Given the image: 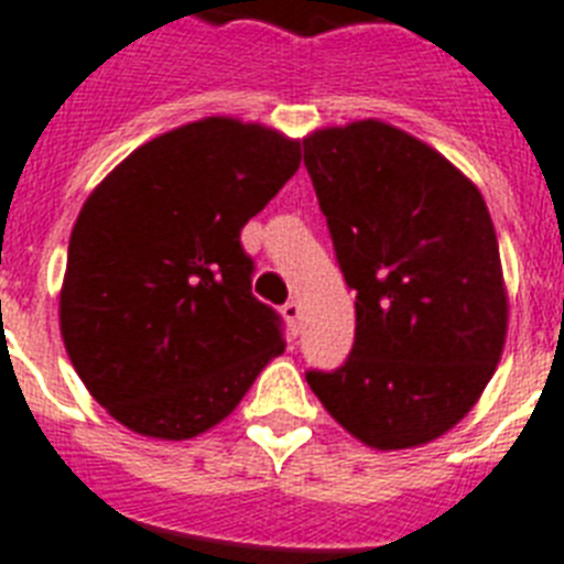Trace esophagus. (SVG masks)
Wrapping results in <instances>:
<instances>
[{"mask_svg":"<svg viewBox=\"0 0 564 564\" xmlns=\"http://www.w3.org/2000/svg\"><path fill=\"white\" fill-rule=\"evenodd\" d=\"M283 316H286V322H290L292 334H299V325H301V304H299V301H286V304H283Z\"/></svg>","mask_w":564,"mask_h":564,"instance_id":"esophagus-1","label":"esophagus"}]
</instances>
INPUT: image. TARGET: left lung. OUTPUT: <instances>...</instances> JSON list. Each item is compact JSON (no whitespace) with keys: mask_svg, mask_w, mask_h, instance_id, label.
<instances>
[{"mask_svg":"<svg viewBox=\"0 0 564 564\" xmlns=\"http://www.w3.org/2000/svg\"><path fill=\"white\" fill-rule=\"evenodd\" d=\"M304 167L355 290V346L307 384L372 449L435 441L491 381L509 301L479 188L381 120L316 129Z\"/></svg>","mask_w":564,"mask_h":564,"instance_id":"left-lung-1","label":"left lung"}]
</instances>
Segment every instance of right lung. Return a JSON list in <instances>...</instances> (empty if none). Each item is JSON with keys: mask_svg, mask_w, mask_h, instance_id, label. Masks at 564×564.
<instances>
[{"mask_svg": "<svg viewBox=\"0 0 564 564\" xmlns=\"http://www.w3.org/2000/svg\"><path fill=\"white\" fill-rule=\"evenodd\" d=\"M301 165V141L204 118L141 144L82 206L58 319L97 402L144 437L186 441L234 411L283 351L253 299L242 227Z\"/></svg>", "mask_w": 564, "mask_h": 564, "instance_id": "obj_1", "label": "right lung"}]
</instances>
